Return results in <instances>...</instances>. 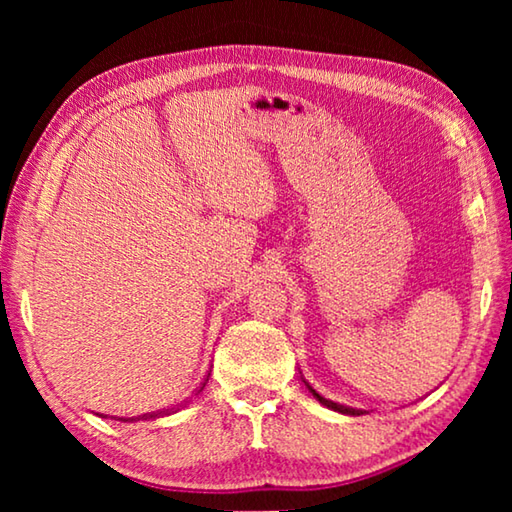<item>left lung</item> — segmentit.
I'll list each match as a JSON object with an SVG mask.
<instances>
[{"mask_svg":"<svg viewBox=\"0 0 512 512\" xmlns=\"http://www.w3.org/2000/svg\"><path fill=\"white\" fill-rule=\"evenodd\" d=\"M300 377H302V375H300ZM302 381H305V377H302ZM305 386L309 388V393L314 395L320 404L327 406V409L339 411V413H343V415H361V411H354V409H350V406H343V404H336V402H332V400H325V397H323V395H318V393L314 391V388H311V386L307 384V381H305Z\"/></svg>","mask_w":512,"mask_h":512,"instance_id":"left-lung-1","label":"left lung"}]
</instances>
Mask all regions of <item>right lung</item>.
<instances>
[{"label":"right lung","mask_w":512,"mask_h":512,"mask_svg":"<svg viewBox=\"0 0 512 512\" xmlns=\"http://www.w3.org/2000/svg\"><path fill=\"white\" fill-rule=\"evenodd\" d=\"M205 381H207V379H205ZM203 386H205V384H203ZM201 391H203V388H201ZM151 418H153V415H151Z\"/></svg>","instance_id":"right-lung-1"}]
</instances>
